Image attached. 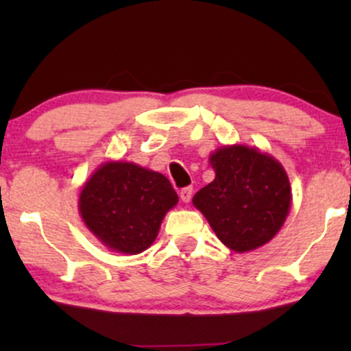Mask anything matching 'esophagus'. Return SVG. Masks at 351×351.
Instances as JSON below:
<instances>
[{"label": "esophagus", "instance_id": "esophagus-1", "mask_svg": "<svg viewBox=\"0 0 351 351\" xmlns=\"http://www.w3.org/2000/svg\"><path fill=\"white\" fill-rule=\"evenodd\" d=\"M191 196H193V188L191 186L183 188L180 191V198H181V201H183V203H189V201H191Z\"/></svg>", "mask_w": 351, "mask_h": 351}]
</instances>
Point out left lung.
I'll use <instances>...</instances> for the list:
<instances>
[{"mask_svg":"<svg viewBox=\"0 0 351 351\" xmlns=\"http://www.w3.org/2000/svg\"><path fill=\"white\" fill-rule=\"evenodd\" d=\"M216 176L193 204L231 251L267 244L287 219L292 189L280 162L247 145H226L209 155Z\"/></svg>","mask_w":351,"mask_h":351,"instance_id":"left-lung-1","label":"left lung"}]
</instances>
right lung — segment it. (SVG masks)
<instances>
[{
	"mask_svg": "<svg viewBox=\"0 0 351 351\" xmlns=\"http://www.w3.org/2000/svg\"><path fill=\"white\" fill-rule=\"evenodd\" d=\"M176 203L178 195L162 173L132 162H106L80 189L79 213L110 251L140 254L153 244Z\"/></svg>",
	"mask_w": 351,
	"mask_h": 351,
	"instance_id": "add662e5",
	"label": "right lung"
}]
</instances>
